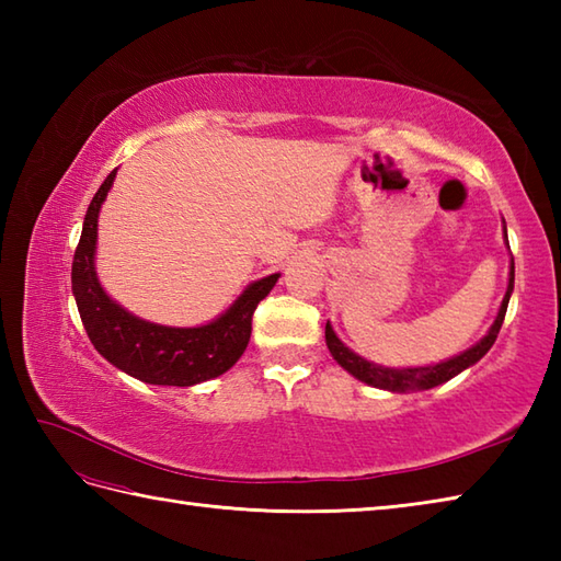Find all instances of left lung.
<instances>
[{"mask_svg": "<svg viewBox=\"0 0 561 561\" xmlns=\"http://www.w3.org/2000/svg\"><path fill=\"white\" fill-rule=\"evenodd\" d=\"M511 291H514V260H511V272H508V289L506 296L502 301V308H499L494 325L490 328V332L474 344V347L465 350L462 354L453 356L448 362H440L434 366H420V368H386V366H378L362 359L359 354H354L350 347H344L340 342V337L335 335V330L330 328V323H325V342H328V350L330 354L335 356V362L344 368V371H350L354 378L364 380V383L374 386V388H383L390 392H408V390H428V388H436L440 383H446L453 376H458L465 368L478 364L482 356L492 350V344L499 335V330H502L504 323V316H506V308H508V299H511Z\"/></svg>", "mask_w": 561, "mask_h": 561, "instance_id": "obj_1", "label": "left lung"}]
</instances>
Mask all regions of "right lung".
<instances>
[{"label": "right lung", "instance_id": "right-lung-1", "mask_svg": "<svg viewBox=\"0 0 561 561\" xmlns=\"http://www.w3.org/2000/svg\"><path fill=\"white\" fill-rule=\"evenodd\" d=\"M115 173L117 169L111 171L91 199L71 262V291L83 330L103 359L145 383L185 388L221 376L245 352L255 308L277 284L279 274L250 284L229 311L199 328H165L127 313L103 291L93 267L99 211Z\"/></svg>", "mask_w": 561, "mask_h": 561}]
</instances>
